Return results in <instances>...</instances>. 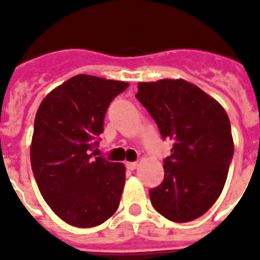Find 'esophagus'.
<instances>
[{
	"instance_id": "1",
	"label": "esophagus",
	"mask_w": 260,
	"mask_h": 260,
	"mask_svg": "<svg viewBox=\"0 0 260 260\" xmlns=\"http://www.w3.org/2000/svg\"><path fill=\"white\" fill-rule=\"evenodd\" d=\"M137 167H138L137 162H126V168H127L128 171H134Z\"/></svg>"
}]
</instances>
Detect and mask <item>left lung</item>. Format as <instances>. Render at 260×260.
<instances>
[{
	"instance_id": "8db88e82",
	"label": "left lung",
	"mask_w": 260,
	"mask_h": 260,
	"mask_svg": "<svg viewBox=\"0 0 260 260\" xmlns=\"http://www.w3.org/2000/svg\"><path fill=\"white\" fill-rule=\"evenodd\" d=\"M137 99L162 139L173 141L171 156L164 158V180L150 190L153 208L171 221L198 219L221 194L233 158L228 114L183 79L139 83Z\"/></svg>"
}]
</instances>
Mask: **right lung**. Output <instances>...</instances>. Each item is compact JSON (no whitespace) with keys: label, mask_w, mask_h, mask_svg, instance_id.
<instances>
[{"label":"right lung","mask_w":260,"mask_h":260,"mask_svg":"<svg viewBox=\"0 0 260 260\" xmlns=\"http://www.w3.org/2000/svg\"><path fill=\"white\" fill-rule=\"evenodd\" d=\"M127 87L118 80L75 75L53 89L38 109L32 172L53 212L73 226H98L118 208L125 167L92 151L110 103Z\"/></svg>","instance_id":"obj_1"}]
</instances>
